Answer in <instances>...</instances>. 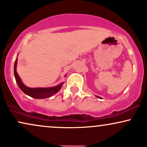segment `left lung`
<instances>
[{"label":"left lung","instance_id":"left-lung-1","mask_svg":"<svg viewBox=\"0 0 147 147\" xmlns=\"http://www.w3.org/2000/svg\"><path fill=\"white\" fill-rule=\"evenodd\" d=\"M96 97H98V98H100V99H101V97H98V96H96Z\"/></svg>","mask_w":147,"mask_h":147}]
</instances>
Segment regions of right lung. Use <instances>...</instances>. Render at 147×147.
I'll use <instances>...</instances> for the list:
<instances>
[{
	"label": "right lung",
	"mask_w": 147,
	"mask_h": 147,
	"mask_svg": "<svg viewBox=\"0 0 147 147\" xmlns=\"http://www.w3.org/2000/svg\"><path fill=\"white\" fill-rule=\"evenodd\" d=\"M18 59L16 58L15 64H14V76H15V78L16 82L19 86V88L22 90V91L27 95L30 96L35 99H46L48 97H51L54 95L61 90L63 84L64 82H61V84L55 86H52L50 88H29L28 86H25L22 82L20 78L17 73L16 71V67H17Z\"/></svg>",
	"instance_id": "add662e5"
}]
</instances>
